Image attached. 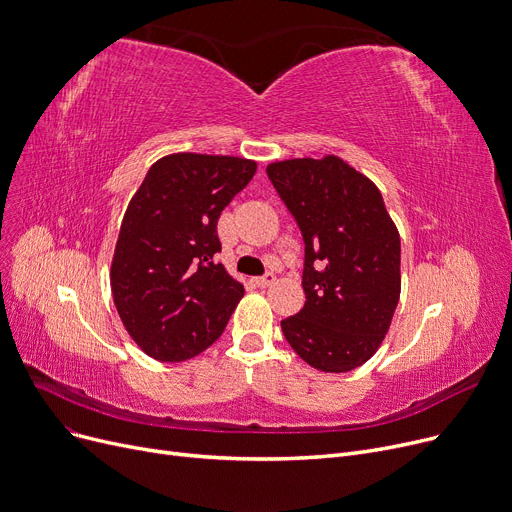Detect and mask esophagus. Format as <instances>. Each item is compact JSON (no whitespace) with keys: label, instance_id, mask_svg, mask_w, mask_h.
<instances>
[{"label":"esophagus","instance_id":"1","mask_svg":"<svg viewBox=\"0 0 512 512\" xmlns=\"http://www.w3.org/2000/svg\"><path fill=\"white\" fill-rule=\"evenodd\" d=\"M276 282V276L272 274V272H267L265 276H261V278H255V284L257 286H261V288H267V286H272Z\"/></svg>","mask_w":512,"mask_h":512}]
</instances>
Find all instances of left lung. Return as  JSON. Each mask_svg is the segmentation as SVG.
I'll list each match as a JSON object with an SVG mask.
<instances>
[{"label":"left lung","instance_id":"left-lung-1","mask_svg":"<svg viewBox=\"0 0 512 512\" xmlns=\"http://www.w3.org/2000/svg\"><path fill=\"white\" fill-rule=\"evenodd\" d=\"M265 172L305 240V307L282 319V332L319 371L361 367L400 299V236L380 188L336 155L274 161Z\"/></svg>","mask_w":512,"mask_h":512}]
</instances>
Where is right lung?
<instances>
[{
    "label": "right lung",
    "mask_w": 512,
    "mask_h": 512,
    "mask_svg": "<svg viewBox=\"0 0 512 512\" xmlns=\"http://www.w3.org/2000/svg\"><path fill=\"white\" fill-rule=\"evenodd\" d=\"M257 172L234 155L170 153L132 195L110 284L130 338L155 361H186L218 340L245 294L213 255L224 207Z\"/></svg>",
    "instance_id": "right-lung-1"
}]
</instances>
